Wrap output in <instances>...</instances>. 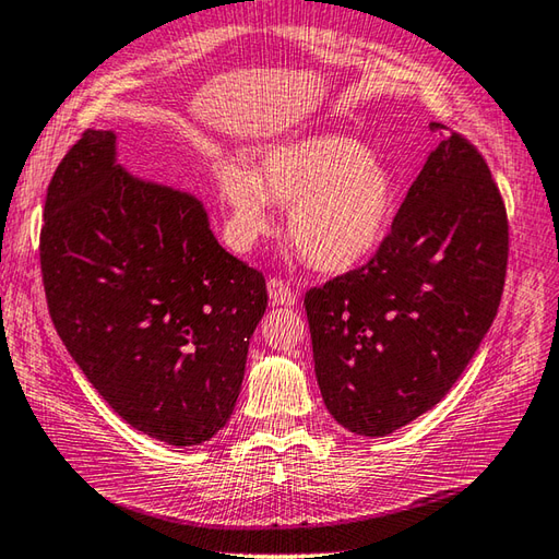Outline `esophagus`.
<instances>
[{"label":"esophagus","mask_w":559,"mask_h":559,"mask_svg":"<svg viewBox=\"0 0 559 559\" xmlns=\"http://www.w3.org/2000/svg\"><path fill=\"white\" fill-rule=\"evenodd\" d=\"M269 298L271 305H286V308L298 302V295H295V290L286 286L281 278H269Z\"/></svg>","instance_id":"esophagus-1"}]
</instances>
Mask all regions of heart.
<instances>
[{
  "mask_svg": "<svg viewBox=\"0 0 559 559\" xmlns=\"http://www.w3.org/2000/svg\"><path fill=\"white\" fill-rule=\"evenodd\" d=\"M227 237L247 249L271 233V203L288 207L286 229L310 266L342 273L373 254L392 221L397 183L364 142L338 133L293 138L261 152L254 169L215 167Z\"/></svg>",
  "mask_w": 559,
  "mask_h": 559,
  "instance_id": "b5f03b06",
  "label": "heart"
}]
</instances>
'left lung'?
I'll return each mask as SVG.
<instances>
[{"mask_svg":"<svg viewBox=\"0 0 559 559\" xmlns=\"http://www.w3.org/2000/svg\"><path fill=\"white\" fill-rule=\"evenodd\" d=\"M509 225L483 155L443 135L366 266L305 295L332 417L388 436L439 404L483 344L504 290Z\"/></svg>","mask_w":559,"mask_h":559,"instance_id":"left-lung-1","label":"left lung"}]
</instances>
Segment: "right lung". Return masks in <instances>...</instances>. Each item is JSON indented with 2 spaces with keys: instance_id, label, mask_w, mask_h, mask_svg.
Wrapping results in <instances>:
<instances>
[{
  "instance_id": "right-lung-1",
  "label": "right lung",
  "mask_w": 559,
  "mask_h": 559,
  "mask_svg": "<svg viewBox=\"0 0 559 559\" xmlns=\"http://www.w3.org/2000/svg\"><path fill=\"white\" fill-rule=\"evenodd\" d=\"M43 217L48 310L86 380L150 439H213L242 390L264 276L221 247L193 193L126 171L114 130L76 140Z\"/></svg>"
}]
</instances>
